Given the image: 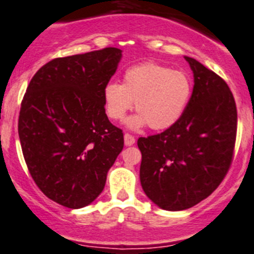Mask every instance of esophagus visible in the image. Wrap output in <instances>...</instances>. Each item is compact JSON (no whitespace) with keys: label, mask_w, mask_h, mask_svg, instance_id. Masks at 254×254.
Returning <instances> with one entry per match:
<instances>
[{"label":"esophagus","mask_w":254,"mask_h":254,"mask_svg":"<svg viewBox=\"0 0 254 254\" xmlns=\"http://www.w3.org/2000/svg\"><path fill=\"white\" fill-rule=\"evenodd\" d=\"M124 143L127 147H130V145H132V144L135 143V138L131 135V134H125L124 135Z\"/></svg>","instance_id":"34e87169"}]
</instances>
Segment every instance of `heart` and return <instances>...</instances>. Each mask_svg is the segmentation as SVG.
<instances>
[{
  "label": "heart",
  "instance_id": "heart-1",
  "mask_svg": "<svg viewBox=\"0 0 254 254\" xmlns=\"http://www.w3.org/2000/svg\"><path fill=\"white\" fill-rule=\"evenodd\" d=\"M192 84L186 73L157 63H144L125 70L123 84L111 81L104 88L107 116L122 120L135 101L138 115L127 120L132 129L149 125L154 130L172 127L186 110Z\"/></svg>",
  "mask_w": 254,
  "mask_h": 254
}]
</instances>
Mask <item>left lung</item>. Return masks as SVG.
Here are the masks:
<instances>
[{
	"mask_svg": "<svg viewBox=\"0 0 254 254\" xmlns=\"http://www.w3.org/2000/svg\"><path fill=\"white\" fill-rule=\"evenodd\" d=\"M193 91L184 115L164 131L139 138L140 184L157 206L180 211L215 191L229 171L237 136V106L227 82L185 57Z\"/></svg>",
	"mask_w": 254,
	"mask_h": 254,
	"instance_id": "1",
	"label": "left lung"
}]
</instances>
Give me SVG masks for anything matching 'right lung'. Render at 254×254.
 I'll return each mask as SVG.
<instances>
[{"mask_svg":"<svg viewBox=\"0 0 254 254\" xmlns=\"http://www.w3.org/2000/svg\"><path fill=\"white\" fill-rule=\"evenodd\" d=\"M122 57L105 48L56 58L27 86L19 116L22 154L36 186L59 205L79 209L96 200L124 147L104 105Z\"/></svg>","mask_w":254,"mask_h":254,"instance_id":"right-lung-1","label":"right lung"}]
</instances>
